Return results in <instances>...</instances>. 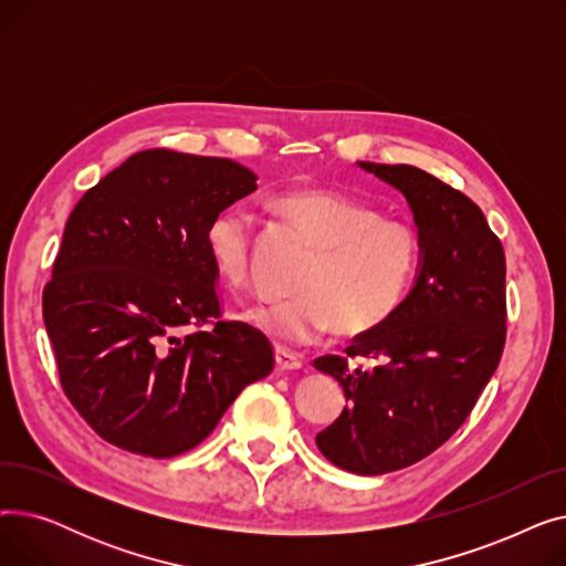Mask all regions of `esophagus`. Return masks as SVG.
I'll use <instances>...</instances> for the list:
<instances>
[{
    "instance_id": "1",
    "label": "esophagus",
    "mask_w": 566,
    "mask_h": 566,
    "mask_svg": "<svg viewBox=\"0 0 566 566\" xmlns=\"http://www.w3.org/2000/svg\"><path fill=\"white\" fill-rule=\"evenodd\" d=\"M275 365H277L282 371H295V369L303 367V360H301L295 353H289V350H284V348H277V350H275Z\"/></svg>"
}]
</instances>
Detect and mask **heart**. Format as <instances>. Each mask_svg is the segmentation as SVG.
Returning <instances> with one entry per match:
<instances>
[{"mask_svg": "<svg viewBox=\"0 0 566 566\" xmlns=\"http://www.w3.org/2000/svg\"><path fill=\"white\" fill-rule=\"evenodd\" d=\"M275 211L318 245L293 282L289 301L250 307L243 318L277 346H307L331 331L358 337L388 321L403 301L418 261V238L376 208L323 188L291 190ZM206 254L218 277L241 289L252 268L254 220L243 208H224L203 231Z\"/></svg>", "mask_w": 566, "mask_h": 566, "instance_id": "b5f03b06", "label": "heart"}]
</instances>
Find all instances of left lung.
Returning a JSON list of instances; mask_svg holds the SVG:
<instances>
[{
  "instance_id": "8db88e82",
  "label": "left lung",
  "mask_w": 566,
  "mask_h": 566,
  "mask_svg": "<svg viewBox=\"0 0 566 566\" xmlns=\"http://www.w3.org/2000/svg\"><path fill=\"white\" fill-rule=\"evenodd\" d=\"M358 165L406 197L420 261L388 321L355 337L346 355L314 360L348 401L316 444L337 468L385 474L450 440L495 374L507 331V265L480 206L463 192L412 165Z\"/></svg>"
}]
</instances>
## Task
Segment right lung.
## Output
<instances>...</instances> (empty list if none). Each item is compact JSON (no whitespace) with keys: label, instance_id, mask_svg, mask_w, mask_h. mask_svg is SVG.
<instances>
[{"label":"right lung","instance_id":"add662e5","mask_svg":"<svg viewBox=\"0 0 566 566\" xmlns=\"http://www.w3.org/2000/svg\"><path fill=\"white\" fill-rule=\"evenodd\" d=\"M256 190L229 158L148 148L86 190L43 291L59 380L103 440L169 459L211 433L245 385L273 371V346L220 321L206 254L211 218ZM213 329L186 338L188 324Z\"/></svg>","mask_w":566,"mask_h":566}]
</instances>
